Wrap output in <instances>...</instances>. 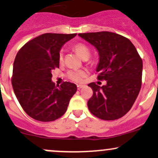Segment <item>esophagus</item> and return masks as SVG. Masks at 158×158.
Instances as JSON below:
<instances>
[{
  "label": "esophagus",
  "instance_id": "34e87169",
  "mask_svg": "<svg viewBox=\"0 0 158 158\" xmlns=\"http://www.w3.org/2000/svg\"><path fill=\"white\" fill-rule=\"evenodd\" d=\"M85 85H77V89L78 90H80L81 88H82L83 87H84Z\"/></svg>",
  "mask_w": 158,
  "mask_h": 158
}]
</instances>
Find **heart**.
<instances>
[{"label": "heart", "mask_w": 158, "mask_h": 158, "mask_svg": "<svg viewBox=\"0 0 158 158\" xmlns=\"http://www.w3.org/2000/svg\"><path fill=\"white\" fill-rule=\"evenodd\" d=\"M73 49L82 58L87 60L91 55V48L88 45L83 43H78L73 46ZM58 59L61 63L64 60V50L61 49L58 54ZM87 76V72L84 70H70L67 73V77L70 80L76 82H82L83 78Z\"/></svg>", "instance_id": "heart-1"}]
</instances>
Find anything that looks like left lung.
Wrapping results in <instances>:
<instances>
[{"label": "left lung", "instance_id": "8db88e82", "mask_svg": "<svg viewBox=\"0 0 158 158\" xmlns=\"http://www.w3.org/2000/svg\"><path fill=\"white\" fill-rule=\"evenodd\" d=\"M78 35L94 46L99 54L96 71L99 80L88 86L93 90L88 107L96 117L115 120L127 114L137 98L142 85L143 60L127 38L109 31L85 33Z\"/></svg>", "mask_w": 158, "mask_h": 158}]
</instances>
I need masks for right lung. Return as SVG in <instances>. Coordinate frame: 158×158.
<instances>
[{
    "label": "right lung",
    "mask_w": 158,
    "mask_h": 158,
    "mask_svg": "<svg viewBox=\"0 0 158 158\" xmlns=\"http://www.w3.org/2000/svg\"><path fill=\"white\" fill-rule=\"evenodd\" d=\"M76 34H43L25 43L15 56L12 85L24 111L40 121H52L67 110L77 91L74 83L55 86L52 70L59 68L58 54Z\"/></svg>",
    "instance_id": "obj_1"
}]
</instances>
